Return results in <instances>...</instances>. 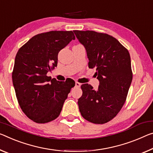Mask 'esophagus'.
<instances>
[{"label":"esophagus","mask_w":153,"mask_h":153,"mask_svg":"<svg viewBox=\"0 0 153 153\" xmlns=\"http://www.w3.org/2000/svg\"><path fill=\"white\" fill-rule=\"evenodd\" d=\"M81 86V84L79 83L78 82H76V87H80Z\"/></svg>","instance_id":"1"}]
</instances>
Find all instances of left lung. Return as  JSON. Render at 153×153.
I'll return each mask as SVG.
<instances>
[{"mask_svg":"<svg viewBox=\"0 0 153 153\" xmlns=\"http://www.w3.org/2000/svg\"><path fill=\"white\" fill-rule=\"evenodd\" d=\"M86 48L88 67L95 68L99 80L97 91L91 84L81 86L79 110L84 119L104 124L118 114L127 99L133 78L129 51L106 33L93 30H74Z\"/></svg>","mask_w":153,"mask_h":153,"instance_id":"obj_1","label":"left lung"}]
</instances>
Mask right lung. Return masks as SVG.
Returning <instances> with one entry per match:
<instances>
[{
  "instance_id": "obj_1",
  "label": "right lung",
  "mask_w": 153,
  "mask_h": 153,
  "mask_svg": "<svg viewBox=\"0 0 153 153\" xmlns=\"http://www.w3.org/2000/svg\"><path fill=\"white\" fill-rule=\"evenodd\" d=\"M75 39L72 31L40 33L17 52L12 80L22 110L34 122L43 124L59 117L75 86L73 79L59 82L47 76L57 66L59 52Z\"/></svg>"
}]
</instances>
